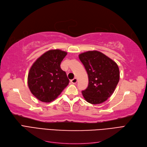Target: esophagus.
<instances>
[{
  "label": "esophagus",
  "mask_w": 147,
  "mask_h": 147,
  "mask_svg": "<svg viewBox=\"0 0 147 147\" xmlns=\"http://www.w3.org/2000/svg\"><path fill=\"white\" fill-rule=\"evenodd\" d=\"M70 82H71V83H72V84H75V83H77V79L76 78H74Z\"/></svg>",
  "instance_id": "34e87169"
}]
</instances>
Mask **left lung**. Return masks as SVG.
<instances>
[{"label":"left lung","mask_w":147,"mask_h":147,"mask_svg":"<svg viewBox=\"0 0 147 147\" xmlns=\"http://www.w3.org/2000/svg\"><path fill=\"white\" fill-rule=\"evenodd\" d=\"M86 69L89 83L82 91L83 97L92 104H99L112 95L119 80L117 64L98 51H89L79 55Z\"/></svg>","instance_id":"1"}]
</instances>
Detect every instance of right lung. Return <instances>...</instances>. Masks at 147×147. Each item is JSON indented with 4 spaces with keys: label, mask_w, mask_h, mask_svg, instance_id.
Returning a JSON list of instances; mask_svg holds the SVG:
<instances>
[{
    "label": "right lung",
    "mask_w": 147,
    "mask_h": 147,
    "mask_svg": "<svg viewBox=\"0 0 147 147\" xmlns=\"http://www.w3.org/2000/svg\"><path fill=\"white\" fill-rule=\"evenodd\" d=\"M67 54L61 50H49L31 66L28 77V86L39 100L43 102L54 100L69 84L66 73L60 67Z\"/></svg>",
    "instance_id": "1"
}]
</instances>
